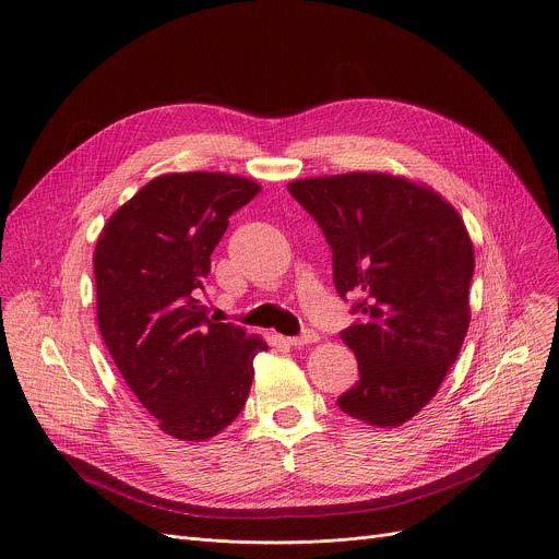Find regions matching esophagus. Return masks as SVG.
Wrapping results in <instances>:
<instances>
[{"label": "esophagus", "mask_w": 559, "mask_h": 559, "mask_svg": "<svg viewBox=\"0 0 559 559\" xmlns=\"http://www.w3.org/2000/svg\"><path fill=\"white\" fill-rule=\"evenodd\" d=\"M318 340H320V335H318L313 329H307V331H302L300 335L289 337V344H292V346H305V344H313V342H318Z\"/></svg>", "instance_id": "34e87169"}]
</instances>
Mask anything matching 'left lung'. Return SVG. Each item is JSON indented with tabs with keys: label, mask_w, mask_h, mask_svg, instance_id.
Returning a JSON list of instances; mask_svg holds the SVG:
<instances>
[{
	"label": "left lung",
	"mask_w": 559,
	"mask_h": 559,
	"mask_svg": "<svg viewBox=\"0 0 559 559\" xmlns=\"http://www.w3.org/2000/svg\"><path fill=\"white\" fill-rule=\"evenodd\" d=\"M333 250V283L357 296L342 331L359 382L337 406L373 428H397L439 391L469 326L474 246L463 217L430 186L350 170L287 183Z\"/></svg>",
	"instance_id": "8db88e82"
}]
</instances>
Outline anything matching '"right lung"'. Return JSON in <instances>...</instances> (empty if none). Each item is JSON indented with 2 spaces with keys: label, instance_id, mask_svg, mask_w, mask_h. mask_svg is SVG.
Returning <instances> with one entry per match:
<instances>
[{
  "label": "right lung",
  "instance_id": "add662e5",
  "mask_svg": "<svg viewBox=\"0 0 559 559\" xmlns=\"http://www.w3.org/2000/svg\"><path fill=\"white\" fill-rule=\"evenodd\" d=\"M261 186L228 173H166L124 202L94 250L107 350L162 432L206 441L246 406L259 335L209 318L198 298L228 217Z\"/></svg>",
  "mask_w": 559,
  "mask_h": 559
}]
</instances>
